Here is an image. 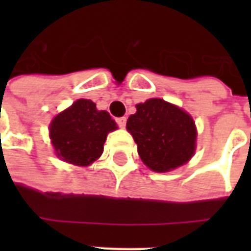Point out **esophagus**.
Instances as JSON below:
<instances>
[{
    "mask_svg": "<svg viewBox=\"0 0 251 251\" xmlns=\"http://www.w3.org/2000/svg\"><path fill=\"white\" fill-rule=\"evenodd\" d=\"M117 125L120 126V127H122V129H124V127L126 126V117L117 118Z\"/></svg>",
    "mask_w": 251,
    "mask_h": 251,
    "instance_id": "1",
    "label": "esophagus"
}]
</instances>
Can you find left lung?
<instances>
[{
	"instance_id": "1",
	"label": "left lung",
	"mask_w": 251,
	"mask_h": 251,
	"mask_svg": "<svg viewBox=\"0 0 251 251\" xmlns=\"http://www.w3.org/2000/svg\"><path fill=\"white\" fill-rule=\"evenodd\" d=\"M135 106L137 113L127 118L126 129L150 169L169 172L190 160L197 142V127L190 114L156 98Z\"/></svg>"
}]
</instances>
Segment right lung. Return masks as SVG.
<instances>
[{
	"label": "right lung",
	"instance_id": "right-lung-1",
	"mask_svg": "<svg viewBox=\"0 0 251 251\" xmlns=\"http://www.w3.org/2000/svg\"><path fill=\"white\" fill-rule=\"evenodd\" d=\"M116 129L106 110H98L94 101L79 99L53 118L49 137L60 159L88 167L101 156L106 135Z\"/></svg>",
	"mask_w": 251,
	"mask_h": 251
}]
</instances>
